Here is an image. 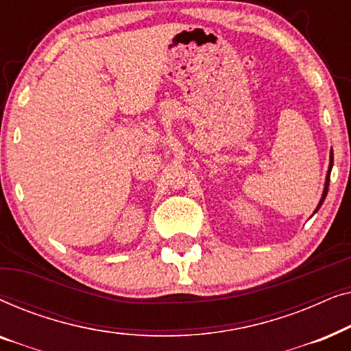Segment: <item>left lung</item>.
Listing matches in <instances>:
<instances>
[{
    "instance_id": "left-lung-1",
    "label": "left lung",
    "mask_w": 351,
    "mask_h": 351,
    "mask_svg": "<svg viewBox=\"0 0 351 351\" xmlns=\"http://www.w3.org/2000/svg\"><path fill=\"white\" fill-rule=\"evenodd\" d=\"M332 165H334V153L330 152V162H329V171H328V176H326V184H324V191H323V196H321V199H319V204H318V208H316V210H318L319 208H321V204L324 203V199H326V195H328V189H329V180H330V169H332ZM315 210V213H316Z\"/></svg>"
}]
</instances>
